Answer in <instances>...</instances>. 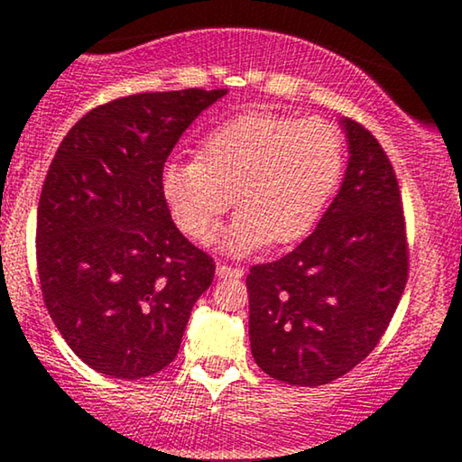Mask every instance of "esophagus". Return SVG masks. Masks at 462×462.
Here are the masks:
<instances>
[{
	"instance_id": "34e87169",
	"label": "esophagus",
	"mask_w": 462,
	"mask_h": 462,
	"mask_svg": "<svg viewBox=\"0 0 462 462\" xmlns=\"http://www.w3.org/2000/svg\"><path fill=\"white\" fill-rule=\"evenodd\" d=\"M217 275H219V278H241L243 269L227 267V264H217Z\"/></svg>"
}]
</instances>
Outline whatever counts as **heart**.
Listing matches in <instances>:
<instances>
[{
  "label": "heart",
  "mask_w": 462,
  "mask_h": 462,
  "mask_svg": "<svg viewBox=\"0 0 462 462\" xmlns=\"http://www.w3.org/2000/svg\"><path fill=\"white\" fill-rule=\"evenodd\" d=\"M343 162V136L330 121L256 108L217 125L199 158L164 164L161 187L180 230L199 243L213 238L235 201L241 213L224 245L247 254L304 236L332 198Z\"/></svg>",
  "instance_id": "obj_1"
}]
</instances>
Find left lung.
<instances>
[{"instance_id":"1","label":"left lung","mask_w":462,"mask_h":462,"mask_svg":"<svg viewBox=\"0 0 462 462\" xmlns=\"http://www.w3.org/2000/svg\"><path fill=\"white\" fill-rule=\"evenodd\" d=\"M341 125L349 161L337 198L293 252L247 275L254 360L295 386L328 384L367 358L408 280L393 164L369 130Z\"/></svg>"}]
</instances>
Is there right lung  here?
Returning <instances> with one entry per match:
<instances>
[{"instance_id": "obj_1", "label": "right lung", "mask_w": 462, "mask_h": 462, "mask_svg": "<svg viewBox=\"0 0 462 462\" xmlns=\"http://www.w3.org/2000/svg\"><path fill=\"white\" fill-rule=\"evenodd\" d=\"M226 88L139 93L67 132L41 190L36 264L51 319L88 367L121 380L178 356L213 258L171 221L162 167Z\"/></svg>"}]
</instances>
